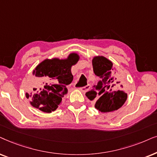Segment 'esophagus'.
<instances>
[{"mask_svg": "<svg viewBox=\"0 0 157 157\" xmlns=\"http://www.w3.org/2000/svg\"><path fill=\"white\" fill-rule=\"evenodd\" d=\"M90 85H87L85 87H79V90H80V91H82V93H85V92H87L88 90L90 89Z\"/></svg>", "mask_w": 157, "mask_h": 157, "instance_id": "34e87169", "label": "esophagus"}]
</instances>
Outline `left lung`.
<instances>
[{
  "instance_id": "obj_1",
  "label": "left lung",
  "mask_w": 157,
  "mask_h": 157,
  "mask_svg": "<svg viewBox=\"0 0 157 157\" xmlns=\"http://www.w3.org/2000/svg\"><path fill=\"white\" fill-rule=\"evenodd\" d=\"M92 62L94 73L100 80L85 95L95 102V108L100 112L119 109L127 100V93L122 90L124 77L115 72L112 62L103 56L95 57Z\"/></svg>"
}]
</instances>
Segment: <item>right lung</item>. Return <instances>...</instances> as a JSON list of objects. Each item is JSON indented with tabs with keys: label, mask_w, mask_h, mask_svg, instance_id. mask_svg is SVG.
I'll return each mask as SVG.
<instances>
[{
	"label": "right lung",
	"mask_w": 157,
	"mask_h": 157,
	"mask_svg": "<svg viewBox=\"0 0 157 157\" xmlns=\"http://www.w3.org/2000/svg\"><path fill=\"white\" fill-rule=\"evenodd\" d=\"M79 59L78 54L71 53L67 59H47L36 66L33 71L36 84L30 94L26 93L33 108L49 113L57 109L73 80L71 67Z\"/></svg>",
	"instance_id": "add662e5"
}]
</instances>
